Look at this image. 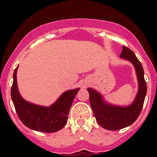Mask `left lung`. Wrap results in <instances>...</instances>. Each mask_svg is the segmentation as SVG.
I'll use <instances>...</instances> for the list:
<instances>
[{
  "label": "left lung",
  "instance_id": "1",
  "mask_svg": "<svg viewBox=\"0 0 157 157\" xmlns=\"http://www.w3.org/2000/svg\"><path fill=\"white\" fill-rule=\"evenodd\" d=\"M120 57L132 63L138 80V92L132 104L128 106H116L107 103L100 93L87 89L90 102L96 121L100 126L110 131H117L131 125L140 115L147 93V83L141 63L130 48L123 46Z\"/></svg>",
  "mask_w": 157,
  "mask_h": 157
}]
</instances>
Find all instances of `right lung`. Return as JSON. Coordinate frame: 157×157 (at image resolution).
I'll use <instances>...</instances> for the list:
<instances>
[{"instance_id": "add662e5", "label": "right lung", "mask_w": 157, "mask_h": 157, "mask_svg": "<svg viewBox=\"0 0 157 157\" xmlns=\"http://www.w3.org/2000/svg\"><path fill=\"white\" fill-rule=\"evenodd\" d=\"M17 67L13 72L11 98L20 121L30 129L41 132L52 133L62 129L67 123L70 109L80 89L64 92L49 107L35 105L20 96L17 87Z\"/></svg>"}]
</instances>
